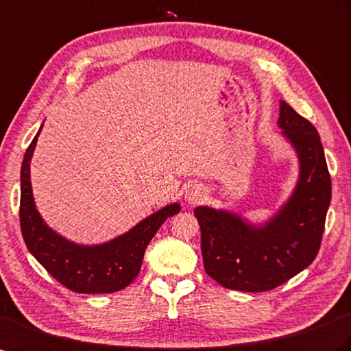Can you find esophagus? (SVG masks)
Returning a JSON list of instances; mask_svg holds the SVG:
<instances>
[{
  "label": "esophagus",
  "instance_id": "esophagus-1",
  "mask_svg": "<svg viewBox=\"0 0 351 351\" xmlns=\"http://www.w3.org/2000/svg\"><path fill=\"white\" fill-rule=\"evenodd\" d=\"M206 195V191L199 184H191L187 186L186 192H184V201L189 204V205H196L202 201V199L205 197Z\"/></svg>",
  "mask_w": 351,
  "mask_h": 351
}]
</instances>
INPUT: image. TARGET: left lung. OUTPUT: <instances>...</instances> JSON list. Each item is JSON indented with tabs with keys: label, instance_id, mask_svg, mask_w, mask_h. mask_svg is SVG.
<instances>
[{
	"label": "left lung",
	"instance_id": "8db88e82",
	"mask_svg": "<svg viewBox=\"0 0 351 351\" xmlns=\"http://www.w3.org/2000/svg\"><path fill=\"white\" fill-rule=\"evenodd\" d=\"M278 127L297 155L298 178L276 213L252 223L223 208H195L205 271L227 289L270 291L307 269L320 248L330 177L319 132L283 100Z\"/></svg>",
	"mask_w": 351,
	"mask_h": 351
}]
</instances>
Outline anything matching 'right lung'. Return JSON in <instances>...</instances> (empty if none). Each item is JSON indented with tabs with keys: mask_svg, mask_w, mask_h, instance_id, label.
Listing matches in <instances>:
<instances>
[{
	"mask_svg": "<svg viewBox=\"0 0 351 351\" xmlns=\"http://www.w3.org/2000/svg\"><path fill=\"white\" fill-rule=\"evenodd\" d=\"M43 125L27 147L21 169V227L27 250L68 289L80 293H112L124 289L137 278L145 251L159 227L182 208L178 202L169 204L128 232L103 243L84 245L66 239L44 221L32 193L31 160Z\"/></svg>",
	"mask_w": 351,
	"mask_h": 351,
	"instance_id": "right-lung-1",
	"label": "right lung"
}]
</instances>
